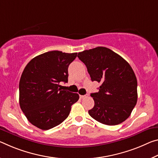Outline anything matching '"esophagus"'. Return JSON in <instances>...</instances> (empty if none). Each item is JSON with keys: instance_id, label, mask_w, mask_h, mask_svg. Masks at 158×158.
Returning <instances> with one entry per match:
<instances>
[{"instance_id": "34e87169", "label": "esophagus", "mask_w": 158, "mask_h": 158, "mask_svg": "<svg viewBox=\"0 0 158 158\" xmlns=\"http://www.w3.org/2000/svg\"><path fill=\"white\" fill-rule=\"evenodd\" d=\"M89 96V94H86V95H84V96H82V95H80L79 97L81 99H84V98H87Z\"/></svg>"}]
</instances>
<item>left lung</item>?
<instances>
[{
    "instance_id": "left-lung-1",
    "label": "left lung",
    "mask_w": 158,
    "mask_h": 158,
    "mask_svg": "<svg viewBox=\"0 0 158 158\" xmlns=\"http://www.w3.org/2000/svg\"><path fill=\"white\" fill-rule=\"evenodd\" d=\"M87 67L91 81L101 84L99 91L91 94L94 107L90 116L102 124L113 126L125 121L137 102V79L125 60L106 47L78 53Z\"/></svg>"
}]
</instances>
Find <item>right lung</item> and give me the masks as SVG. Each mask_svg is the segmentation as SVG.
<instances>
[{"label":"right lung","mask_w":158,"mask_h":158,"mask_svg":"<svg viewBox=\"0 0 158 158\" xmlns=\"http://www.w3.org/2000/svg\"><path fill=\"white\" fill-rule=\"evenodd\" d=\"M77 56V52L49 51L34 57L25 67L19 80V106L39 129L61 124L79 100V94L62 90L60 85L68 81V67Z\"/></svg>","instance_id":"1"}]
</instances>
